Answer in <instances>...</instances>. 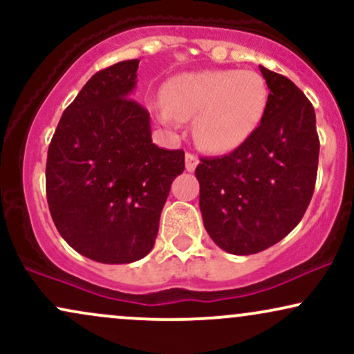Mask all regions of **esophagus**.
Listing matches in <instances>:
<instances>
[{"label":"esophagus","instance_id":"1","mask_svg":"<svg viewBox=\"0 0 354 354\" xmlns=\"http://www.w3.org/2000/svg\"><path fill=\"white\" fill-rule=\"evenodd\" d=\"M198 163H200V161H198V158L194 156L193 153H186V171H194Z\"/></svg>","mask_w":354,"mask_h":354}]
</instances>
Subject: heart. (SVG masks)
Listing matches in <instances>:
<instances>
[{
	"instance_id": "obj_1",
	"label": "heart",
	"mask_w": 354,
	"mask_h": 354,
	"mask_svg": "<svg viewBox=\"0 0 354 354\" xmlns=\"http://www.w3.org/2000/svg\"><path fill=\"white\" fill-rule=\"evenodd\" d=\"M266 106L268 86L259 73L206 70L169 81L158 116L168 124L196 116L198 143L211 153H230L258 129Z\"/></svg>"
}]
</instances>
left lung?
<instances>
[{"label":"left lung","mask_w":354,"mask_h":354,"mask_svg":"<svg viewBox=\"0 0 354 354\" xmlns=\"http://www.w3.org/2000/svg\"><path fill=\"white\" fill-rule=\"evenodd\" d=\"M268 106L246 143L196 166L203 223L231 254L276 245L301 221L316 185L319 138L315 108L291 80L259 66Z\"/></svg>","instance_id":"obj_1"}]
</instances>
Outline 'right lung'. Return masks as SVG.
Returning <instances> with one entry per match:
<instances>
[{
    "label": "right lung",
    "instance_id": "add662e5",
    "mask_svg": "<svg viewBox=\"0 0 354 354\" xmlns=\"http://www.w3.org/2000/svg\"><path fill=\"white\" fill-rule=\"evenodd\" d=\"M140 59L93 75L64 109L48 148L46 198L56 230L80 254L124 265L153 250L183 149L158 148L131 96Z\"/></svg>",
    "mask_w": 354,
    "mask_h": 354
}]
</instances>
